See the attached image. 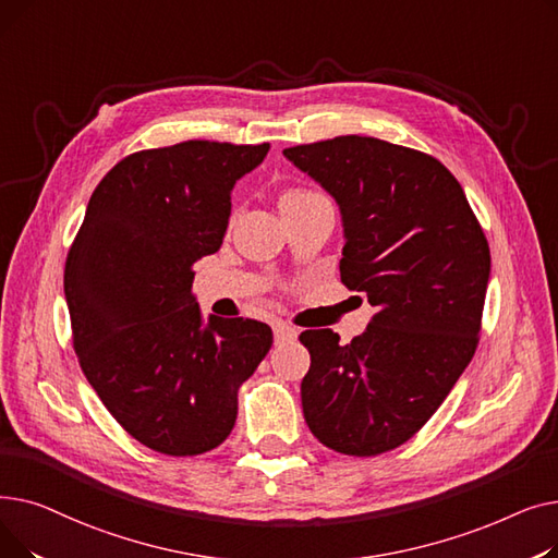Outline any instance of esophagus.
Listing matches in <instances>:
<instances>
[{
  "label": "esophagus",
  "mask_w": 558,
  "mask_h": 558,
  "mask_svg": "<svg viewBox=\"0 0 558 558\" xmlns=\"http://www.w3.org/2000/svg\"><path fill=\"white\" fill-rule=\"evenodd\" d=\"M274 337H276V343H287V341H294L299 337V332L291 326L282 324V320H278V324L274 326Z\"/></svg>",
  "instance_id": "1"
}]
</instances>
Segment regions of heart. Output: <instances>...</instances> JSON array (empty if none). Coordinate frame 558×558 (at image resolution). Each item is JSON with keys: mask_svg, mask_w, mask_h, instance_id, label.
<instances>
[{"mask_svg": "<svg viewBox=\"0 0 558 558\" xmlns=\"http://www.w3.org/2000/svg\"><path fill=\"white\" fill-rule=\"evenodd\" d=\"M307 194H314V192H307V190H287V192H282L280 201H289V198H301V196H307Z\"/></svg>", "mask_w": 558, "mask_h": 558, "instance_id": "heart-1", "label": "heart"}]
</instances>
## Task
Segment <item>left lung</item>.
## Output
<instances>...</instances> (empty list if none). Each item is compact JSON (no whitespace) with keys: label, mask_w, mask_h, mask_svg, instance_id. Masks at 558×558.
Here are the masks:
<instances>
[{"label":"left lung","mask_w":558,"mask_h":558,"mask_svg":"<svg viewBox=\"0 0 558 558\" xmlns=\"http://www.w3.org/2000/svg\"><path fill=\"white\" fill-rule=\"evenodd\" d=\"M287 160L335 196L341 282L375 307L362 337L305 330L301 400L320 444L375 457L409 441L471 364L490 274L486 234L436 158L377 137L289 146Z\"/></svg>","instance_id":"left-lung-1"}]
</instances>
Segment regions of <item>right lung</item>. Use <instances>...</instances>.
Instances as JSON below:
<instances>
[{
    "instance_id": "right-lung-1",
    "label": "right lung",
    "mask_w": 558,
    "mask_h": 558,
    "mask_svg": "<svg viewBox=\"0 0 558 558\" xmlns=\"http://www.w3.org/2000/svg\"><path fill=\"white\" fill-rule=\"evenodd\" d=\"M267 151L187 140L126 156L93 192L68 253L78 364L112 418L156 452L221 446L242 383L274 343L253 318L203 324L192 294L194 262L223 242L234 183Z\"/></svg>"
}]
</instances>
